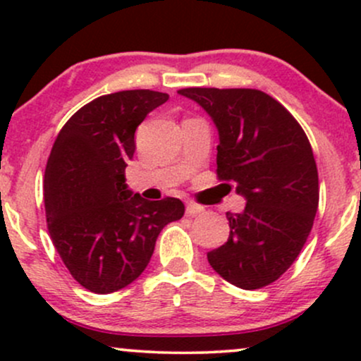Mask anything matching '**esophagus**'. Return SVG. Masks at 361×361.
<instances>
[{
	"instance_id": "esophagus-1",
	"label": "esophagus",
	"mask_w": 361,
	"mask_h": 361,
	"mask_svg": "<svg viewBox=\"0 0 361 361\" xmlns=\"http://www.w3.org/2000/svg\"><path fill=\"white\" fill-rule=\"evenodd\" d=\"M204 207L202 205H198V204H193V202H188V204H186V214L188 215H198V214H202L204 212Z\"/></svg>"
}]
</instances>
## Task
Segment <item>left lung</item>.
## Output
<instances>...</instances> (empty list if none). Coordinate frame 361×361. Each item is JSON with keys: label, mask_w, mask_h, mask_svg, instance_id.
Wrapping results in <instances>:
<instances>
[{"label": "left lung", "mask_w": 361, "mask_h": 361, "mask_svg": "<svg viewBox=\"0 0 361 361\" xmlns=\"http://www.w3.org/2000/svg\"><path fill=\"white\" fill-rule=\"evenodd\" d=\"M178 93L212 117L217 178L247 202L244 212L227 214L229 238L207 252L210 267L239 288L267 287L297 259L317 212L319 176L307 135L281 103L259 90Z\"/></svg>", "instance_id": "8db88e82"}]
</instances>
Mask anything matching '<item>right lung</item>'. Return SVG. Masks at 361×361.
Returning a JSON list of instances; mask_svg holds the SVG:
<instances>
[{
    "label": "right lung",
    "mask_w": 361,
    "mask_h": 361,
    "mask_svg": "<svg viewBox=\"0 0 361 361\" xmlns=\"http://www.w3.org/2000/svg\"><path fill=\"white\" fill-rule=\"evenodd\" d=\"M166 93L103 94L73 115L54 142L44 180L47 229L73 279L94 293L127 287L146 270L163 227L180 221L183 202L144 200L126 185L135 128Z\"/></svg>",
    "instance_id": "add662e5"
}]
</instances>
